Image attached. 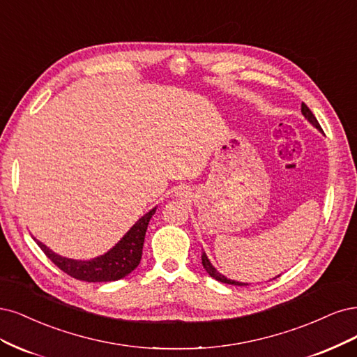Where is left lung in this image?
I'll list each match as a JSON object with an SVG mask.
<instances>
[{"mask_svg": "<svg viewBox=\"0 0 357 357\" xmlns=\"http://www.w3.org/2000/svg\"><path fill=\"white\" fill-rule=\"evenodd\" d=\"M301 112L304 114V117L312 123L316 129H319L320 132H321V128H320V124H319V121L316 120V117H314V114L310 111V108L305 105V103L303 102V105H301ZM202 264H203V267H204V270L209 273V275L211 278H213V279H216L218 282H222V283H227V284H234V286H246L248 283H240V282H236V280H229V279H227L225 275H222L221 273H218L216 270H215V267L212 266L211 264V261L208 259V257H206V254L203 252L202 254Z\"/></svg>", "mask_w": 357, "mask_h": 357, "instance_id": "1", "label": "left lung"}]
</instances>
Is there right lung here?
<instances>
[{"mask_svg": "<svg viewBox=\"0 0 357 357\" xmlns=\"http://www.w3.org/2000/svg\"><path fill=\"white\" fill-rule=\"evenodd\" d=\"M155 213V208L145 213L139 221H137L126 236L108 250L105 255L98 257L91 261H77L63 258L54 254L47 246L43 245L41 241L36 240L37 245L45 254L56 267H59L63 273L71 278L83 282H114L126 278L130 274L137 266H139L142 258V246L145 240V233L148 228V222L151 216Z\"/></svg>", "mask_w": 357, "mask_h": 357, "instance_id": "obj_1", "label": "right lung"}]
</instances>
